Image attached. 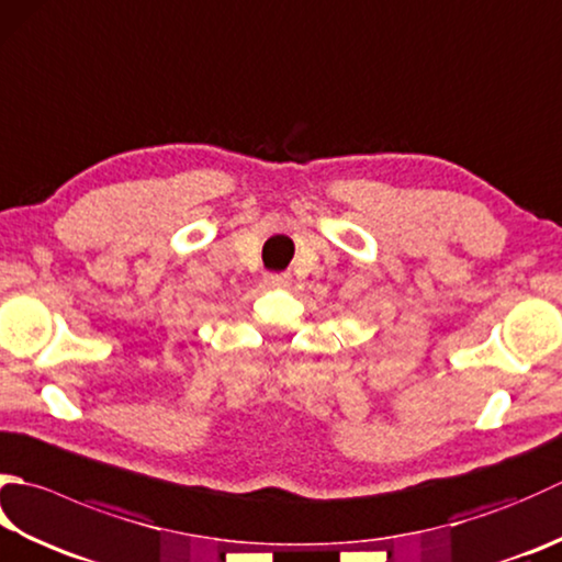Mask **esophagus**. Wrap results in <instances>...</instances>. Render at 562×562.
<instances>
[{
    "label": "esophagus",
    "instance_id": "esophagus-1",
    "mask_svg": "<svg viewBox=\"0 0 562 562\" xmlns=\"http://www.w3.org/2000/svg\"><path fill=\"white\" fill-rule=\"evenodd\" d=\"M266 282L270 284V288H288V284L292 282V278L288 272H268L266 274Z\"/></svg>",
    "mask_w": 562,
    "mask_h": 562
}]
</instances>
